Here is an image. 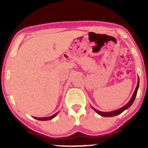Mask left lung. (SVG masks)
Returning <instances> with one entry per match:
<instances>
[{
    "label": "left lung",
    "instance_id": "left-lung-1",
    "mask_svg": "<svg viewBox=\"0 0 148 148\" xmlns=\"http://www.w3.org/2000/svg\"><path fill=\"white\" fill-rule=\"evenodd\" d=\"M139 79H138V81H137V87L136 88H135V90L134 91V93H133L132 97H131V100H129V102L127 103L126 105H125L124 106L122 107V108L118 109V110H114V111H112V112H100V111H99L98 110H96V109H95L94 108H93L92 106V108L94 109V110L96 111V112L98 113V114L101 115V116H105V117H111V116H116V115H118L119 114H121V113H122L123 111L126 110V109L129 108V107H130L132 104L134 102L135 99V97H136V95H137V90H138L139 88Z\"/></svg>",
    "mask_w": 148,
    "mask_h": 148
}]
</instances>
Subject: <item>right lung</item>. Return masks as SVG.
Returning <instances> with one entry per match:
<instances>
[{
	"label": "right lung",
	"mask_w": 148,
	"mask_h": 148,
	"mask_svg": "<svg viewBox=\"0 0 148 148\" xmlns=\"http://www.w3.org/2000/svg\"><path fill=\"white\" fill-rule=\"evenodd\" d=\"M58 113L56 112V114H54L52 115V116H48V117H42V118H40V117H33V118H34L35 119H37V120H39V121H48V120H51V119H52L53 118H54L56 116V114H57Z\"/></svg>",
	"instance_id": "obj_1"
}]
</instances>
